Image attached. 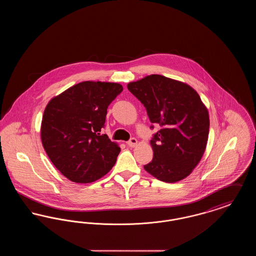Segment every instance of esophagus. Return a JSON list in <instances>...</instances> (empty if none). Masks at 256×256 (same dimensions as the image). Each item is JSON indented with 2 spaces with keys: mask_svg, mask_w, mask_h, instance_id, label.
Listing matches in <instances>:
<instances>
[{
  "mask_svg": "<svg viewBox=\"0 0 256 256\" xmlns=\"http://www.w3.org/2000/svg\"><path fill=\"white\" fill-rule=\"evenodd\" d=\"M128 146H132V148H134V146H137V144H138V141H137V139H135V138H132L128 143Z\"/></svg>",
  "mask_w": 256,
  "mask_h": 256,
  "instance_id": "esophagus-1",
  "label": "esophagus"
}]
</instances>
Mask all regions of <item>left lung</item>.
<instances>
[{"instance_id": "left-lung-1", "label": "left lung", "mask_w": 256, "mask_h": 256, "mask_svg": "<svg viewBox=\"0 0 256 256\" xmlns=\"http://www.w3.org/2000/svg\"><path fill=\"white\" fill-rule=\"evenodd\" d=\"M128 89L144 104L150 122L162 126L150 140L154 158L144 169L164 182L187 178L202 158L209 134L208 110L196 91L161 74L130 82Z\"/></svg>"}]
</instances>
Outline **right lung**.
<instances>
[{
	"mask_svg": "<svg viewBox=\"0 0 256 256\" xmlns=\"http://www.w3.org/2000/svg\"><path fill=\"white\" fill-rule=\"evenodd\" d=\"M122 91L117 82H82L52 98L42 117L41 141L56 168L76 183L96 182L121 148L100 132L108 108Z\"/></svg>",
	"mask_w": 256,
	"mask_h": 256,
	"instance_id": "right-lung-1",
	"label": "right lung"
}]
</instances>
